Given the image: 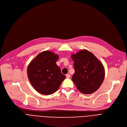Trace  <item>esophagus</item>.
I'll use <instances>...</instances> for the list:
<instances>
[{
	"mask_svg": "<svg viewBox=\"0 0 127 127\" xmlns=\"http://www.w3.org/2000/svg\"><path fill=\"white\" fill-rule=\"evenodd\" d=\"M66 78H70V75L69 74H67L66 75Z\"/></svg>",
	"mask_w": 127,
	"mask_h": 127,
	"instance_id": "1",
	"label": "esophagus"
}]
</instances>
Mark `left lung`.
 Segmentation results:
<instances>
[{
    "label": "left lung",
    "instance_id": "obj_1",
    "mask_svg": "<svg viewBox=\"0 0 127 127\" xmlns=\"http://www.w3.org/2000/svg\"><path fill=\"white\" fill-rule=\"evenodd\" d=\"M71 57L74 63L75 70L72 80L79 91L86 95L96 91L104 78L102 64L87 50H82Z\"/></svg>",
    "mask_w": 127,
    "mask_h": 127
}]
</instances>
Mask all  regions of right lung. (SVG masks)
<instances>
[{
	"label": "right lung",
	"instance_id": "add662e5",
	"mask_svg": "<svg viewBox=\"0 0 127 127\" xmlns=\"http://www.w3.org/2000/svg\"><path fill=\"white\" fill-rule=\"evenodd\" d=\"M57 54L49 51L39 54L29 64L27 73L30 82L36 91L50 95L55 93L66 76L56 62Z\"/></svg>",
	"mask_w": 127,
	"mask_h": 127
}]
</instances>
